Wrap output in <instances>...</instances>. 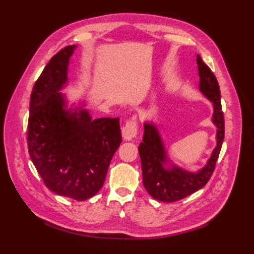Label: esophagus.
<instances>
[{
    "mask_svg": "<svg viewBox=\"0 0 254 254\" xmlns=\"http://www.w3.org/2000/svg\"><path fill=\"white\" fill-rule=\"evenodd\" d=\"M137 135V123L136 118H132L131 120H128L126 126L122 127V136L126 141H131L134 137Z\"/></svg>",
    "mask_w": 254,
    "mask_h": 254,
    "instance_id": "1",
    "label": "esophagus"
}]
</instances>
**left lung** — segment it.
<instances>
[{"label":"left lung","instance_id":"8db88e82","mask_svg":"<svg viewBox=\"0 0 254 254\" xmlns=\"http://www.w3.org/2000/svg\"><path fill=\"white\" fill-rule=\"evenodd\" d=\"M196 63L199 93L213 104L212 122L216 127V146L207 163L201 169L194 172L186 170L170 159L157 126L153 121H145L143 142L138 146L143 185L149 195L160 202L179 201L206 185L215 169L223 145L225 122L220 104L219 85L214 73L198 55Z\"/></svg>","mask_w":254,"mask_h":254}]
</instances>
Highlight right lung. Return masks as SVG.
Segmentation results:
<instances>
[{"instance_id": "add662e5", "label": "right lung", "mask_w": 254, "mask_h": 254, "mask_svg": "<svg viewBox=\"0 0 254 254\" xmlns=\"http://www.w3.org/2000/svg\"><path fill=\"white\" fill-rule=\"evenodd\" d=\"M77 46L53 57L32 88L28 150L37 171L51 192L85 201L99 192L122 142L119 118L93 119L86 102L68 104L69 59Z\"/></svg>"}]
</instances>
